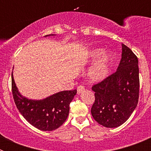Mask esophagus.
Instances as JSON below:
<instances>
[{
    "instance_id": "obj_1",
    "label": "esophagus",
    "mask_w": 151,
    "mask_h": 151,
    "mask_svg": "<svg viewBox=\"0 0 151 151\" xmlns=\"http://www.w3.org/2000/svg\"><path fill=\"white\" fill-rule=\"evenodd\" d=\"M85 89V88L83 85H78V87H77V93H78V94H80V93H82V91H84Z\"/></svg>"
}]
</instances>
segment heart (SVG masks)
Wrapping results in <instances>:
<instances>
[{
    "instance_id": "1",
    "label": "heart",
    "mask_w": 151,
    "mask_h": 151,
    "mask_svg": "<svg viewBox=\"0 0 151 151\" xmlns=\"http://www.w3.org/2000/svg\"><path fill=\"white\" fill-rule=\"evenodd\" d=\"M103 53L102 49L95 48L90 52L89 57L92 59L97 58ZM113 57L110 53H105L100 57V58L94 63L88 72L89 78L92 81H101L107 76L109 72V66L111 63Z\"/></svg>"
}]
</instances>
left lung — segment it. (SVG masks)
<instances>
[{
    "mask_svg": "<svg viewBox=\"0 0 151 151\" xmlns=\"http://www.w3.org/2000/svg\"><path fill=\"white\" fill-rule=\"evenodd\" d=\"M122 59L116 71L92 86L95 101L91 115L100 125L116 128L130 117L138 102L139 69L138 57L122 45Z\"/></svg>",
    "mask_w": 151,
    "mask_h": 151,
    "instance_id": "obj_1",
    "label": "left lung"
}]
</instances>
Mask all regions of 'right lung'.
I'll return each instance as SVG.
<instances>
[{"label":"right lung","mask_w":151,"mask_h":151,"mask_svg":"<svg viewBox=\"0 0 151 151\" xmlns=\"http://www.w3.org/2000/svg\"><path fill=\"white\" fill-rule=\"evenodd\" d=\"M76 93V89L63 91L41 101L29 100L18 91L12 73V94L16 106L22 116L40 130H55L63 124Z\"/></svg>","instance_id":"right-lung-1"}]
</instances>
